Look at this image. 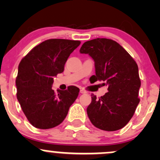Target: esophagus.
<instances>
[{"label":"esophagus","mask_w":160,"mask_h":160,"mask_svg":"<svg viewBox=\"0 0 160 160\" xmlns=\"http://www.w3.org/2000/svg\"><path fill=\"white\" fill-rule=\"evenodd\" d=\"M80 93H88V92L86 91V90H83V89H81L80 90Z\"/></svg>","instance_id":"1"}]
</instances>
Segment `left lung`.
Instances as JSON below:
<instances>
[{
  "label": "left lung",
  "instance_id": "1",
  "mask_svg": "<svg viewBox=\"0 0 160 160\" xmlns=\"http://www.w3.org/2000/svg\"><path fill=\"white\" fill-rule=\"evenodd\" d=\"M80 52L94 61L96 75L90 77L92 83L100 80L108 87V92L101 98L91 94V103L87 108L90 122L101 130L121 129L132 118L140 101L138 65L122 46L108 38L86 42Z\"/></svg>",
  "mask_w": 160,
  "mask_h": 160
}]
</instances>
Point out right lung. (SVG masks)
I'll list each match as a JSON object with an SVG mask.
<instances>
[{
  "label": "right lung",
  "instance_id": "add662e5",
  "mask_svg": "<svg viewBox=\"0 0 160 160\" xmlns=\"http://www.w3.org/2000/svg\"><path fill=\"white\" fill-rule=\"evenodd\" d=\"M80 41L52 38L34 47L20 62L16 77L17 98L34 127L49 129L62 123L80 89H52L53 77L64 70L67 59Z\"/></svg>",
  "mask_w": 160,
  "mask_h": 160
}]
</instances>
